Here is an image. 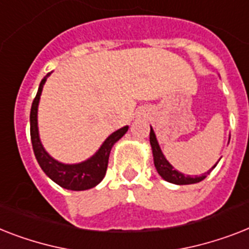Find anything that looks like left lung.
<instances>
[{
	"mask_svg": "<svg viewBox=\"0 0 249 249\" xmlns=\"http://www.w3.org/2000/svg\"><path fill=\"white\" fill-rule=\"evenodd\" d=\"M230 141V137H229ZM149 143H151V148H152V155H153V163H155V167H156L157 173L163 180L169 181V183L177 184V185H187V184H195L199 183L205 179L210 173H211L213 169L216 167L217 162L213 165V166L210 169L207 173L202 174V175H195V177H191V175H184L183 173L178 171L175 167L171 165L169 161L166 160V157L163 156L162 151H161V147L159 144V141L156 138V134L153 131L152 126H151V133H149ZM220 161V160H219Z\"/></svg>",
	"mask_w": 249,
	"mask_h": 249,
	"instance_id": "8db88e82",
	"label": "left lung"
}]
</instances>
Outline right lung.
<instances>
[{
    "instance_id": "add662e5",
    "label": "right lung",
    "mask_w": 249,
    "mask_h": 249,
    "mask_svg": "<svg viewBox=\"0 0 249 249\" xmlns=\"http://www.w3.org/2000/svg\"><path fill=\"white\" fill-rule=\"evenodd\" d=\"M51 72L42 79L38 88L37 96L34 98L32 108H30V138L33 144V151L36 155L40 169L44 171L51 180L58 184L60 187L69 189V191H86L96 187L100 184L106 175L108 157L114 144L128 131L129 126H123L119 130L114 131L105 139L93 156L87 159L86 161L78 163H64L57 161L44 149L40 142L39 130H38V105H39L40 94L43 90V86Z\"/></svg>"
}]
</instances>
